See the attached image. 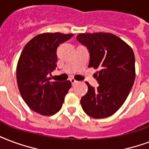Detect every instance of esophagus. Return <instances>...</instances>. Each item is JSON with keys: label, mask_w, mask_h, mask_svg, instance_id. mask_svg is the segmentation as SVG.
<instances>
[{"label": "esophagus", "mask_w": 149, "mask_h": 149, "mask_svg": "<svg viewBox=\"0 0 149 149\" xmlns=\"http://www.w3.org/2000/svg\"><path fill=\"white\" fill-rule=\"evenodd\" d=\"M70 81H71V83L72 85H73V84H75L76 83H77V81L75 80L74 78H71V79H70Z\"/></svg>", "instance_id": "esophagus-1"}]
</instances>
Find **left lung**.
I'll return each instance as SVG.
<instances>
[{"label":"left lung","mask_w":149,"mask_h":149,"mask_svg":"<svg viewBox=\"0 0 149 149\" xmlns=\"http://www.w3.org/2000/svg\"><path fill=\"white\" fill-rule=\"evenodd\" d=\"M77 39L88 49L89 68L100 69L94 74L100 84L97 88L86 82L88 91L80 100L82 108L95 118L111 116L124 103L134 83V53L111 33H80Z\"/></svg>","instance_id":"left-lung-1"}]
</instances>
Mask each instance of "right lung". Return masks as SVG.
Returning <instances> with one entry per match:
<instances>
[{
    "mask_svg": "<svg viewBox=\"0 0 149 149\" xmlns=\"http://www.w3.org/2000/svg\"><path fill=\"white\" fill-rule=\"evenodd\" d=\"M73 34L42 33L24 47L16 66V80L23 100L32 111L51 116L60 111L72 84L70 80L49 81V75L58 62L59 44Z\"/></svg>",
    "mask_w": 149,
    "mask_h": 149,
    "instance_id": "add662e5",
    "label": "right lung"
}]
</instances>
